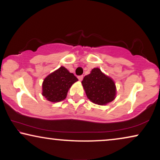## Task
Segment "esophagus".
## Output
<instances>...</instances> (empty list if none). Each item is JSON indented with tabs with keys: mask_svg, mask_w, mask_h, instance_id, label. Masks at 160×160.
I'll list each match as a JSON object with an SVG mask.
<instances>
[{
	"mask_svg": "<svg viewBox=\"0 0 160 160\" xmlns=\"http://www.w3.org/2000/svg\"><path fill=\"white\" fill-rule=\"evenodd\" d=\"M83 77H84V76H78V80H79L80 82H81V81H82V79H83Z\"/></svg>",
	"mask_w": 160,
	"mask_h": 160,
	"instance_id": "1",
	"label": "esophagus"
}]
</instances>
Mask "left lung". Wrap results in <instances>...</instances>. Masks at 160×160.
Masks as SVG:
<instances>
[{
  "label": "left lung",
  "instance_id": "1",
  "mask_svg": "<svg viewBox=\"0 0 160 160\" xmlns=\"http://www.w3.org/2000/svg\"><path fill=\"white\" fill-rule=\"evenodd\" d=\"M82 84L88 99L94 103L102 106L115 99L117 89L114 82L98 68L84 76Z\"/></svg>",
  "mask_w": 160,
  "mask_h": 160
}]
</instances>
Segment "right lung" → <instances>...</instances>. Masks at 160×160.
Here are the masks:
<instances>
[{
    "instance_id": "right-lung-1",
    "label": "right lung",
    "mask_w": 160,
    "mask_h": 160,
    "mask_svg": "<svg viewBox=\"0 0 160 160\" xmlns=\"http://www.w3.org/2000/svg\"><path fill=\"white\" fill-rule=\"evenodd\" d=\"M77 81L78 78L73 73L61 66L44 78L42 84V95L50 102L62 101L66 98L70 87Z\"/></svg>"
}]
</instances>
